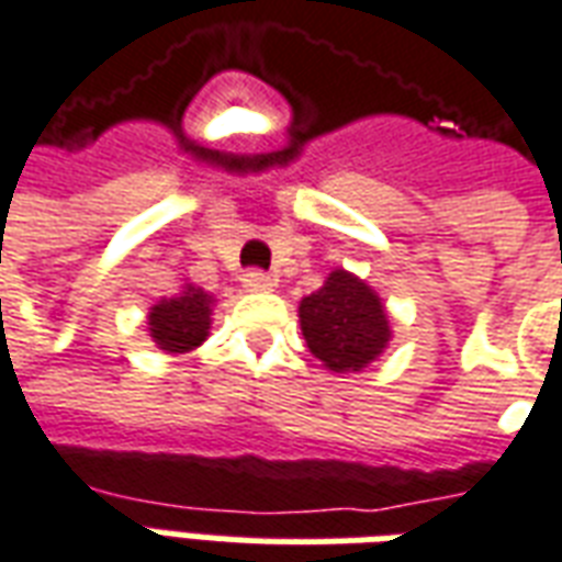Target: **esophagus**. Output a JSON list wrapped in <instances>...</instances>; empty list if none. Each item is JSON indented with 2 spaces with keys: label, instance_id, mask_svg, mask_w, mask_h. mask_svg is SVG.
Returning <instances> with one entry per match:
<instances>
[{
  "label": "esophagus",
  "instance_id": "obj_1",
  "mask_svg": "<svg viewBox=\"0 0 562 562\" xmlns=\"http://www.w3.org/2000/svg\"><path fill=\"white\" fill-rule=\"evenodd\" d=\"M244 285L249 292H270V289L277 285V280H273L270 273H265V270L252 268L244 273Z\"/></svg>",
  "mask_w": 562,
  "mask_h": 562
}]
</instances>
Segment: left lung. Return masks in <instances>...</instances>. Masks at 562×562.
<instances>
[{
	"mask_svg": "<svg viewBox=\"0 0 562 562\" xmlns=\"http://www.w3.org/2000/svg\"><path fill=\"white\" fill-rule=\"evenodd\" d=\"M301 330L322 364L334 373H355L376 358L389 342V316L376 292L346 270L301 301Z\"/></svg>",
	"mask_w": 562,
	"mask_h": 562,
	"instance_id": "left-lung-1",
	"label": "left lung"
}]
</instances>
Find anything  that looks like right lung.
<instances>
[{
    "label": "right lung",
    "mask_w": 562,
    "mask_h": 562,
    "mask_svg": "<svg viewBox=\"0 0 562 562\" xmlns=\"http://www.w3.org/2000/svg\"><path fill=\"white\" fill-rule=\"evenodd\" d=\"M210 297L201 289H186L177 297H165L149 313V334L159 349L173 355L192 352L207 340Z\"/></svg>",
    "instance_id": "obj_1"
}]
</instances>
